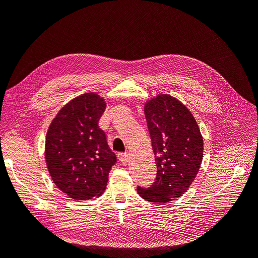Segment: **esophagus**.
Returning <instances> with one entry per match:
<instances>
[{
    "mask_svg": "<svg viewBox=\"0 0 258 258\" xmlns=\"http://www.w3.org/2000/svg\"><path fill=\"white\" fill-rule=\"evenodd\" d=\"M128 158H129V156L127 153H119L118 154V159L121 163H123V165L128 162Z\"/></svg>",
    "mask_w": 258,
    "mask_h": 258,
    "instance_id": "esophagus-1",
    "label": "esophagus"
}]
</instances>
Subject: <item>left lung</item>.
<instances>
[{"mask_svg":"<svg viewBox=\"0 0 258 258\" xmlns=\"http://www.w3.org/2000/svg\"><path fill=\"white\" fill-rule=\"evenodd\" d=\"M144 114L157 176L151 187L138 186L137 190L147 201L166 204L181 197L194 182L204 157V140L188 108L169 95L148 101Z\"/></svg>","mask_w":258,"mask_h":258,"instance_id":"1","label":"left lung"}]
</instances>
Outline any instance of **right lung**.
<instances>
[{
	"label": "right lung",
	"mask_w": 258,
	"mask_h": 258,
	"mask_svg": "<svg viewBox=\"0 0 258 258\" xmlns=\"http://www.w3.org/2000/svg\"><path fill=\"white\" fill-rule=\"evenodd\" d=\"M103 98L84 93L61 108L46 136L45 158L58 188L75 200L101 196L116 155L98 126L105 111Z\"/></svg>",
	"instance_id": "right-lung-1"
}]
</instances>
